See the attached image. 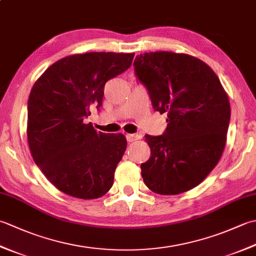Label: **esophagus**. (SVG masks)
<instances>
[{
  "label": "esophagus",
  "mask_w": 256,
  "mask_h": 256,
  "mask_svg": "<svg viewBox=\"0 0 256 256\" xmlns=\"http://www.w3.org/2000/svg\"><path fill=\"white\" fill-rule=\"evenodd\" d=\"M140 135L138 134H126V140H128V142H134V140H140Z\"/></svg>",
  "instance_id": "obj_1"
}]
</instances>
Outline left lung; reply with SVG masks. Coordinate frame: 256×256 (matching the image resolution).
Wrapping results in <instances>:
<instances>
[{"mask_svg": "<svg viewBox=\"0 0 256 256\" xmlns=\"http://www.w3.org/2000/svg\"><path fill=\"white\" fill-rule=\"evenodd\" d=\"M133 64L154 110L168 116L164 134L145 135L150 157L140 165L143 180L160 194L188 192L209 175L224 153L229 98L214 70L187 54L145 52Z\"/></svg>", "mask_w": 256, "mask_h": 256, "instance_id": "1", "label": "left lung"}]
</instances>
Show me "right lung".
Segmentation results:
<instances>
[{"mask_svg": "<svg viewBox=\"0 0 256 256\" xmlns=\"http://www.w3.org/2000/svg\"><path fill=\"white\" fill-rule=\"evenodd\" d=\"M134 54L86 52L52 64L32 86L27 140L32 160L54 186L96 199L111 189L126 150L123 134L96 132L84 118L102 106L104 86L131 67Z\"/></svg>", "mask_w": 256, "mask_h": 256, "instance_id": "1", "label": "right lung"}]
</instances>
